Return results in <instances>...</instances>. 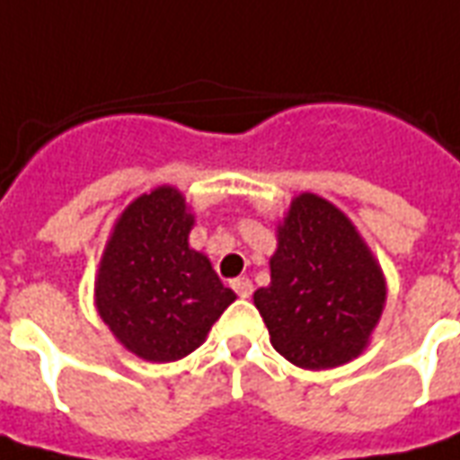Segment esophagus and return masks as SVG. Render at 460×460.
I'll list each match as a JSON object with an SVG mask.
<instances>
[{
	"label": "esophagus",
	"instance_id": "obj_1",
	"mask_svg": "<svg viewBox=\"0 0 460 460\" xmlns=\"http://www.w3.org/2000/svg\"><path fill=\"white\" fill-rule=\"evenodd\" d=\"M231 289H234L238 296L248 299V296L253 294V282H251L248 277H238V279H234V282H231Z\"/></svg>",
	"mask_w": 460,
	"mask_h": 460
}]
</instances>
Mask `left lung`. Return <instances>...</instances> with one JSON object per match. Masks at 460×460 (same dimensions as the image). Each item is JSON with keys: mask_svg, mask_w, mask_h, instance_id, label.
Returning <instances> with one entry per match:
<instances>
[{"mask_svg": "<svg viewBox=\"0 0 460 460\" xmlns=\"http://www.w3.org/2000/svg\"><path fill=\"white\" fill-rule=\"evenodd\" d=\"M253 301L279 355L301 369H331L364 349L385 285L349 219L304 192L279 226L270 285Z\"/></svg>", "mask_w": 460, "mask_h": 460, "instance_id": "1", "label": "left lung"}]
</instances>
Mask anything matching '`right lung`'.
Listing matches in <instances>:
<instances>
[{
    "label": "right lung",
    "instance_id": "right-lung-1",
    "mask_svg": "<svg viewBox=\"0 0 460 460\" xmlns=\"http://www.w3.org/2000/svg\"><path fill=\"white\" fill-rule=\"evenodd\" d=\"M183 195L159 188L115 224L96 282V306L115 338L146 362H175L202 345L236 294L188 245Z\"/></svg>",
    "mask_w": 460,
    "mask_h": 460
}]
</instances>
